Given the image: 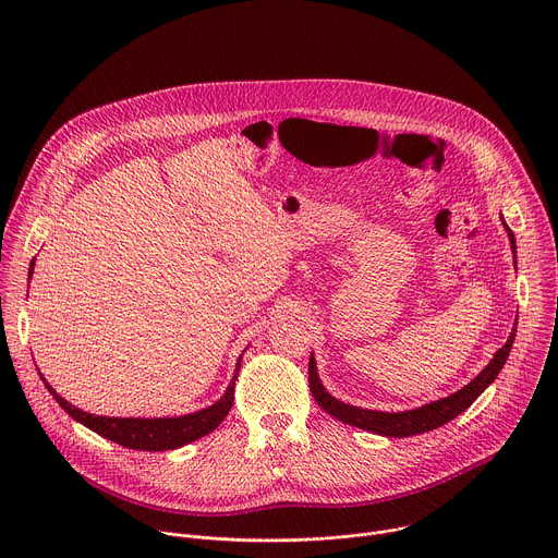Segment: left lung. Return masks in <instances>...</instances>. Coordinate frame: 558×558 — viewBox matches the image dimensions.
I'll return each mask as SVG.
<instances>
[{
    "label": "left lung",
    "instance_id": "8db88e82",
    "mask_svg": "<svg viewBox=\"0 0 558 558\" xmlns=\"http://www.w3.org/2000/svg\"><path fill=\"white\" fill-rule=\"evenodd\" d=\"M501 222H504V227L508 231L510 247H512V254H514V267H517V241H514V233L506 225L504 216H501ZM514 336H517V323H514V329H512L508 342L495 353V357L486 364V368L480 375H476L470 384H465L463 388H459L457 392H452L448 397H441V400H437V402L424 404V407L413 409V411L384 413V411H371V409L351 407V404H344V402L336 400V397L323 386L320 375H317V366H315L313 353L308 357V388H311V392L315 397L317 407H320L325 413H329L331 417L349 424V426H355V428H362V430H371V433L384 435V437H413V435H422V433L435 430V428L448 424L450 420H454L457 415H461L476 400V397H480L497 379L499 371L504 368V364H506V360L510 355Z\"/></svg>",
    "mask_w": 558,
    "mask_h": 558
}]
</instances>
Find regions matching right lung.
<instances>
[{
    "mask_svg": "<svg viewBox=\"0 0 558 558\" xmlns=\"http://www.w3.org/2000/svg\"><path fill=\"white\" fill-rule=\"evenodd\" d=\"M33 267H35V260L31 263V269H28V278L33 276ZM241 360L243 355L238 357V364H235V371H233V377L227 386V390L222 392V397L218 402H214L211 407L207 409H201L196 413H190V415H181V417H104V415H93V413H86L82 409L72 407L70 402H65L63 397L46 381V377H39L44 379L46 388L50 390V395L57 400V404L78 424H84L86 428L95 430L97 435L119 444V446H125V448H132V450H147V452H158V450H174V448H181L185 444H192L205 435H209L211 430L218 428V424L227 417V413L231 411V404H233V386H235V377H238V368H241Z\"/></svg>",
    "mask_w": 558,
    "mask_h": 558,
    "instance_id": "add662e5",
    "label": "right lung"
}]
</instances>
